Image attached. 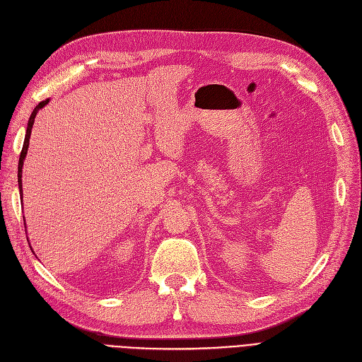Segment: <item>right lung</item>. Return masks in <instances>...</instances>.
<instances>
[{
	"label": "right lung",
	"mask_w": 362,
	"mask_h": 362,
	"mask_svg": "<svg viewBox=\"0 0 362 362\" xmlns=\"http://www.w3.org/2000/svg\"><path fill=\"white\" fill-rule=\"evenodd\" d=\"M49 103V100H45V101H41L40 104H37L35 107V110L32 111L30 117H29V122H28V129H26V136H25V142H23V148H22V152H21V158H18V170H17V182H18V191H21V197L22 195V167H23V161H25V157L28 154V148H29V139H30V132H32V127H33V122H35V117H36V112L40 111L41 108H44L47 104Z\"/></svg>",
	"instance_id": "1"
}]
</instances>
